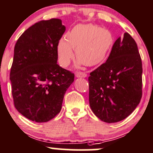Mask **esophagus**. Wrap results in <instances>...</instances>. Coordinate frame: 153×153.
I'll return each mask as SVG.
<instances>
[{"label":"esophagus","instance_id":"obj_1","mask_svg":"<svg viewBox=\"0 0 153 153\" xmlns=\"http://www.w3.org/2000/svg\"><path fill=\"white\" fill-rule=\"evenodd\" d=\"M75 77H76V78H86L87 74L85 73H81V72H79V73H75Z\"/></svg>","mask_w":153,"mask_h":153}]
</instances>
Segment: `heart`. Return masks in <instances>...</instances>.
I'll return each instance as SVG.
<instances>
[{"label": "heart", "mask_w": 153, "mask_h": 153, "mask_svg": "<svg viewBox=\"0 0 153 153\" xmlns=\"http://www.w3.org/2000/svg\"><path fill=\"white\" fill-rule=\"evenodd\" d=\"M115 39L110 30L92 24H79L62 38L57 44L59 62L68 67L75 57V51L78 65L89 67L103 62L113 48Z\"/></svg>", "instance_id": "obj_1"}]
</instances>
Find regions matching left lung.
Wrapping results in <instances>:
<instances>
[{
  "label": "left lung",
  "instance_id": "8db88e82",
  "mask_svg": "<svg viewBox=\"0 0 153 153\" xmlns=\"http://www.w3.org/2000/svg\"><path fill=\"white\" fill-rule=\"evenodd\" d=\"M142 65L128 33L114 43L106 62L90 73L89 105L97 117L111 123L132 113L142 95Z\"/></svg>",
  "mask_w": 153,
  "mask_h": 153
}]
</instances>
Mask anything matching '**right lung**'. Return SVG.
I'll list each match as a JSON object with an SVG mask.
<instances>
[{
    "label": "right lung",
    "instance_id": "1",
    "mask_svg": "<svg viewBox=\"0 0 153 153\" xmlns=\"http://www.w3.org/2000/svg\"><path fill=\"white\" fill-rule=\"evenodd\" d=\"M66 27L59 19L26 30L14 46L10 73L14 106L32 121L48 122L61 111L73 73L57 64V44Z\"/></svg>",
    "mask_w": 153,
    "mask_h": 153
}]
</instances>
